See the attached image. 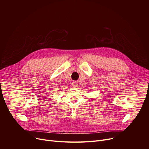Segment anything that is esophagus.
Masks as SVG:
<instances>
[{"label":"esophagus","mask_w":149,"mask_h":149,"mask_svg":"<svg viewBox=\"0 0 149 149\" xmlns=\"http://www.w3.org/2000/svg\"><path fill=\"white\" fill-rule=\"evenodd\" d=\"M72 86L74 87H77V83L75 81H73L72 83Z\"/></svg>","instance_id":"34e87169"}]
</instances>
